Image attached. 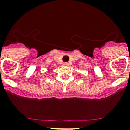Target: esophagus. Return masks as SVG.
Returning <instances> with one entry per match:
<instances>
[{"label": "esophagus", "mask_w": 130, "mask_h": 130, "mask_svg": "<svg viewBox=\"0 0 130 130\" xmlns=\"http://www.w3.org/2000/svg\"><path fill=\"white\" fill-rule=\"evenodd\" d=\"M63 65H64V66H68V65H69V63H63Z\"/></svg>", "instance_id": "obj_1"}]
</instances>
